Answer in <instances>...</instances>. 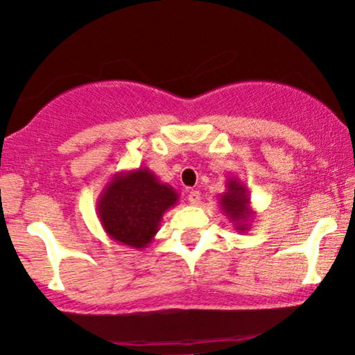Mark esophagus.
I'll return each instance as SVG.
<instances>
[{
  "mask_svg": "<svg viewBox=\"0 0 355 355\" xmlns=\"http://www.w3.org/2000/svg\"><path fill=\"white\" fill-rule=\"evenodd\" d=\"M187 200H189V204H192V205H198L200 202V192L191 191L189 194H187Z\"/></svg>",
  "mask_w": 355,
  "mask_h": 355,
  "instance_id": "esophagus-1",
  "label": "esophagus"
}]
</instances>
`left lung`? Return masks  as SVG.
<instances>
[{"label": "left lung", "instance_id": "obj_1", "mask_svg": "<svg viewBox=\"0 0 355 355\" xmlns=\"http://www.w3.org/2000/svg\"><path fill=\"white\" fill-rule=\"evenodd\" d=\"M218 205H220L224 216L229 218L237 232H248L252 227V218L255 212L252 209L250 194L247 186L237 178H229L225 184V192L218 196Z\"/></svg>", "mask_w": 355, "mask_h": 355}]
</instances>
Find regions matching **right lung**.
<instances>
[{"mask_svg":"<svg viewBox=\"0 0 355 355\" xmlns=\"http://www.w3.org/2000/svg\"><path fill=\"white\" fill-rule=\"evenodd\" d=\"M179 194L150 168L113 174L97 199V214L107 235L131 248H146L159 230L163 216Z\"/></svg>","mask_w":355,"mask_h":355,"instance_id":"obj_1","label":"right lung"}]
</instances>
